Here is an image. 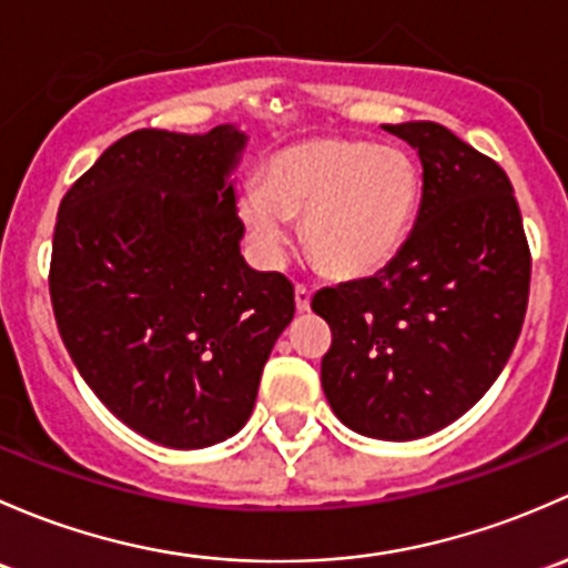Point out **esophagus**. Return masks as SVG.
Segmentation results:
<instances>
[{"label":"esophagus","mask_w":568,"mask_h":568,"mask_svg":"<svg viewBox=\"0 0 568 568\" xmlns=\"http://www.w3.org/2000/svg\"><path fill=\"white\" fill-rule=\"evenodd\" d=\"M295 308L297 312H308L312 308V292H308V286L295 284Z\"/></svg>","instance_id":"obj_1"}]
</instances>
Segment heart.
I'll list each match as a JSON object with an SVG mask.
<instances>
[{"label": "heart", "mask_w": 568, "mask_h": 568, "mask_svg": "<svg viewBox=\"0 0 568 568\" xmlns=\"http://www.w3.org/2000/svg\"><path fill=\"white\" fill-rule=\"evenodd\" d=\"M420 172L410 153L358 139H308L278 150L262 183H245L237 210L256 254L276 265L290 219L323 271L358 278L383 267L410 232Z\"/></svg>", "instance_id": "obj_1"}]
</instances>
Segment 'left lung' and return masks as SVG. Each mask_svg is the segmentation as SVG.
I'll return each mask as SVG.
<instances>
[{
    "label": "left lung",
    "mask_w": 568,
    "mask_h": 568,
    "mask_svg": "<svg viewBox=\"0 0 568 568\" xmlns=\"http://www.w3.org/2000/svg\"><path fill=\"white\" fill-rule=\"evenodd\" d=\"M385 131L418 150V219L369 278L325 286L323 390L344 426L415 440L470 410L506 366L530 290V248L511 180L437 122Z\"/></svg>",
    "instance_id": "left-lung-1"
}]
</instances>
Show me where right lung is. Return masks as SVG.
<instances>
[{
  "mask_svg": "<svg viewBox=\"0 0 568 568\" xmlns=\"http://www.w3.org/2000/svg\"><path fill=\"white\" fill-rule=\"evenodd\" d=\"M243 148L235 125L142 128L57 213L49 292L70 358L122 424L169 448L241 432L295 314L290 278L251 271L241 254L226 178Z\"/></svg>",
  "mask_w": 568,
  "mask_h": 568,
  "instance_id": "add662e5",
  "label": "right lung"
}]
</instances>
